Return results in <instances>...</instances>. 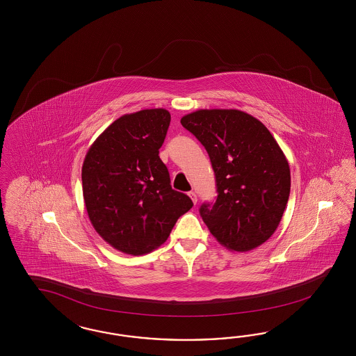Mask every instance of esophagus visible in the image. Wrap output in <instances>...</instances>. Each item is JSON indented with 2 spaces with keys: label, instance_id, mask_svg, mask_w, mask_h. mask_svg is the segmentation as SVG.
Instances as JSON below:
<instances>
[{
  "label": "esophagus",
  "instance_id": "obj_1",
  "mask_svg": "<svg viewBox=\"0 0 356 356\" xmlns=\"http://www.w3.org/2000/svg\"><path fill=\"white\" fill-rule=\"evenodd\" d=\"M189 197L192 198V201H193V204L195 205V204H197V201H198V200H197V194H195V192H189Z\"/></svg>",
  "mask_w": 356,
  "mask_h": 356
}]
</instances>
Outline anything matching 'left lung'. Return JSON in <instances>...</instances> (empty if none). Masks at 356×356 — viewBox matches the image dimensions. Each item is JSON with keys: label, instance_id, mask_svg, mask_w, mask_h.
<instances>
[{"label": "left lung", "instance_id": "1", "mask_svg": "<svg viewBox=\"0 0 356 356\" xmlns=\"http://www.w3.org/2000/svg\"><path fill=\"white\" fill-rule=\"evenodd\" d=\"M181 125L205 146L216 173V204L200 207L211 235L229 250L257 248L280 226L290 197V165L278 142L238 109H198Z\"/></svg>", "mask_w": 356, "mask_h": 356}]
</instances>
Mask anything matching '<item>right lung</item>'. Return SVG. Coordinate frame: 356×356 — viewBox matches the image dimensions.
I'll return each instance as SVG.
<instances>
[{"mask_svg":"<svg viewBox=\"0 0 356 356\" xmlns=\"http://www.w3.org/2000/svg\"><path fill=\"white\" fill-rule=\"evenodd\" d=\"M171 115L142 109L115 120L87 151L83 200L91 225L111 247L131 256L159 248L193 206L173 191L159 158Z\"/></svg>","mask_w":356,"mask_h":356,"instance_id":"right-lung-1","label":"right lung"}]
</instances>
